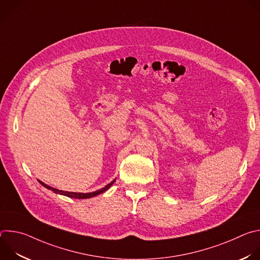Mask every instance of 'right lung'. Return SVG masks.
I'll return each instance as SVG.
<instances>
[{
  "label": "right lung",
  "mask_w": 260,
  "mask_h": 260,
  "mask_svg": "<svg viewBox=\"0 0 260 260\" xmlns=\"http://www.w3.org/2000/svg\"><path fill=\"white\" fill-rule=\"evenodd\" d=\"M115 180H116V179H114L112 182L109 183L108 185H106L105 187H103V188H101V189H99V190H95V191H93V192H87V193H83V192H70V191L58 190V189H56V188H53V187L49 186V185L45 184L44 182H42V181H40V180H38V181H39V183H40L41 185H43V186H44L45 188H47V189H49V190L53 191L54 193L61 194V196H64V197H68V198H72V199H79V200H83V199H90V198H93V197H95V196H99V194H101V193L105 192L106 190H108L111 186H112L113 183L115 182Z\"/></svg>",
  "instance_id": "add662e5"
}]
</instances>
